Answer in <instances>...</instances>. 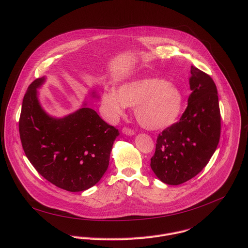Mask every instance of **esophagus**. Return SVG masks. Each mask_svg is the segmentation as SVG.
<instances>
[{"label": "esophagus", "instance_id": "1", "mask_svg": "<svg viewBox=\"0 0 248 248\" xmlns=\"http://www.w3.org/2000/svg\"><path fill=\"white\" fill-rule=\"evenodd\" d=\"M123 133H124V134H126V135H128V136L134 135V131H133L131 128H128V127H124V128H123Z\"/></svg>", "mask_w": 248, "mask_h": 248}]
</instances>
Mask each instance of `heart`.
<instances>
[{
    "mask_svg": "<svg viewBox=\"0 0 248 248\" xmlns=\"http://www.w3.org/2000/svg\"><path fill=\"white\" fill-rule=\"evenodd\" d=\"M183 94L171 83L160 78H143L122 84L117 92L102 94L104 112L111 122L118 121L126 106L135 107L138 123L148 129H162L173 124L183 108Z\"/></svg>",
    "mask_w": 248,
    "mask_h": 248,
    "instance_id": "obj_1",
    "label": "heart"
}]
</instances>
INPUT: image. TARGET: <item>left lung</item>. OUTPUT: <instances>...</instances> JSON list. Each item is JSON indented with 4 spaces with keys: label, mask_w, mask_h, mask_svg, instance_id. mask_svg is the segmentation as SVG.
I'll use <instances>...</instances> for the list:
<instances>
[{
    "label": "left lung",
    "mask_w": 248,
    "mask_h": 248,
    "mask_svg": "<svg viewBox=\"0 0 248 248\" xmlns=\"http://www.w3.org/2000/svg\"><path fill=\"white\" fill-rule=\"evenodd\" d=\"M192 91L180 122L157 138L151 169L164 184L178 186L198 174L217 149L221 134L218 91L210 76L191 66Z\"/></svg>",
    "instance_id": "1"
}]
</instances>
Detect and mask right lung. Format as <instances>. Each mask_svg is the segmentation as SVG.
<instances>
[{
    "label": "right lung",
    "mask_w": 248,
    "mask_h": 248,
    "mask_svg": "<svg viewBox=\"0 0 248 248\" xmlns=\"http://www.w3.org/2000/svg\"><path fill=\"white\" fill-rule=\"evenodd\" d=\"M45 80L35 79L24 95L18 125L22 148L32 166L51 184L72 192L86 190L107 170L119 130L86 103L63 118L48 115L37 92ZM91 95L97 97L95 91Z\"/></svg>",
    "instance_id": "right-lung-1"
}]
</instances>
